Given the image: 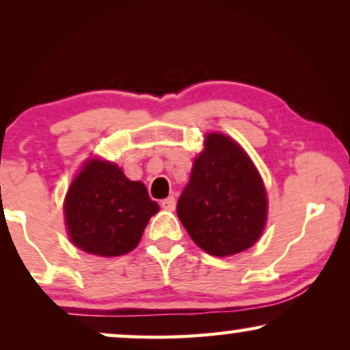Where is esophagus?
Returning a JSON list of instances; mask_svg holds the SVG:
<instances>
[{"label": "esophagus", "mask_w": 350, "mask_h": 350, "mask_svg": "<svg viewBox=\"0 0 350 350\" xmlns=\"http://www.w3.org/2000/svg\"><path fill=\"white\" fill-rule=\"evenodd\" d=\"M161 207L167 210V212H174V210H175V198H174V196H170V198L162 200Z\"/></svg>", "instance_id": "obj_1"}]
</instances>
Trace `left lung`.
<instances>
[{
	"label": "left lung",
	"mask_w": 350,
	"mask_h": 350,
	"mask_svg": "<svg viewBox=\"0 0 350 350\" xmlns=\"http://www.w3.org/2000/svg\"><path fill=\"white\" fill-rule=\"evenodd\" d=\"M267 193L256 165L232 137L207 132L176 213L196 245L232 256L258 242L267 223Z\"/></svg>",
	"instance_id": "left-lung-1"
}]
</instances>
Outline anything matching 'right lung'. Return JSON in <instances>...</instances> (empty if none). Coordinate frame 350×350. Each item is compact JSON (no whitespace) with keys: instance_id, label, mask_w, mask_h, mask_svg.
Masks as SVG:
<instances>
[{"instance_id":"add662e5","label":"right lung","mask_w":350,"mask_h":350,"mask_svg":"<svg viewBox=\"0 0 350 350\" xmlns=\"http://www.w3.org/2000/svg\"><path fill=\"white\" fill-rule=\"evenodd\" d=\"M159 205L142 181L129 180L121 167L103 157L85 159L64 200L70 241L90 255L113 258L137 248Z\"/></svg>"}]
</instances>
